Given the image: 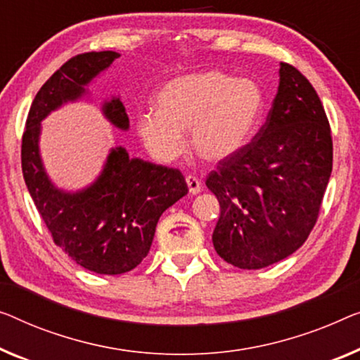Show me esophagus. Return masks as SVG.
Masks as SVG:
<instances>
[{"instance_id": "esophagus-1", "label": "esophagus", "mask_w": 360, "mask_h": 360, "mask_svg": "<svg viewBox=\"0 0 360 360\" xmlns=\"http://www.w3.org/2000/svg\"><path fill=\"white\" fill-rule=\"evenodd\" d=\"M186 182H187V189H189V194L197 195L198 192L202 191V182L198 181L195 176H187Z\"/></svg>"}]
</instances>
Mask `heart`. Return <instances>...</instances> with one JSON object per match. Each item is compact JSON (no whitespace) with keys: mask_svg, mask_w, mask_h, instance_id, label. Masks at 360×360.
Here are the masks:
<instances>
[{"mask_svg":"<svg viewBox=\"0 0 360 360\" xmlns=\"http://www.w3.org/2000/svg\"><path fill=\"white\" fill-rule=\"evenodd\" d=\"M265 96L252 79L228 72H192L166 82L157 110L137 112L136 131L155 160L169 163L189 146L208 163H221L248 147L264 115Z\"/></svg>","mask_w":360,"mask_h":360,"instance_id":"heart-1","label":"heart"}]
</instances>
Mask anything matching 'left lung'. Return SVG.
Returning a JSON list of instances; mask_svg holds the SVG:
<instances>
[{"instance_id": "obj_1", "label": "left lung", "mask_w": 360, "mask_h": 360, "mask_svg": "<svg viewBox=\"0 0 360 360\" xmlns=\"http://www.w3.org/2000/svg\"><path fill=\"white\" fill-rule=\"evenodd\" d=\"M331 168L323 105L312 84L281 63L266 122L207 178L219 202L212 236L217 254L243 270H259L296 252L317 223Z\"/></svg>"}]
</instances>
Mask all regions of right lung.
<instances>
[{
  "instance_id": "right-lung-1",
  "label": "right lung",
  "mask_w": 360,
  "mask_h": 360,
  "mask_svg": "<svg viewBox=\"0 0 360 360\" xmlns=\"http://www.w3.org/2000/svg\"><path fill=\"white\" fill-rule=\"evenodd\" d=\"M121 55L92 51L66 61L32 101L22 136V173L37 210L56 245L77 265L100 275H121L146 259L162 213L187 194L179 169L129 158L111 148L98 178L82 191L53 184L40 157L41 121L68 101L87 94V85ZM101 111L112 126L127 131L129 117L120 98Z\"/></svg>"
}]
</instances>
